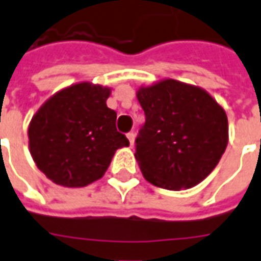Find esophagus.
<instances>
[{
    "label": "esophagus",
    "instance_id": "esophagus-1",
    "mask_svg": "<svg viewBox=\"0 0 261 261\" xmlns=\"http://www.w3.org/2000/svg\"><path fill=\"white\" fill-rule=\"evenodd\" d=\"M127 138H128V141H130V145L133 147V145H134V138H136V133H134V131H130V133L127 134Z\"/></svg>",
    "mask_w": 261,
    "mask_h": 261
}]
</instances>
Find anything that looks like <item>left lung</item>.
Returning a JSON list of instances; mask_svg holds the SVG:
<instances>
[{
    "mask_svg": "<svg viewBox=\"0 0 261 261\" xmlns=\"http://www.w3.org/2000/svg\"><path fill=\"white\" fill-rule=\"evenodd\" d=\"M145 124L136 140L144 178L169 191L188 189L212 172L229 141L223 107L202 87L164 79L137 90Z\"/></svg>",
    "mask_w": 261,
    "mask_h": 261,
    "instance_id": "left-lung-1",
    "label": "left lung"
}]
</instances>
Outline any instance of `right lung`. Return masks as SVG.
<instances>
[{
    "mask_svg": "<svg viewBox=\"0 0 261 261\" xmlns=\"http://www.w3.org/2000/svg\"><path fill=\"white\" fill-rule=\"evenodd\" d=\"M112 89L80 82L50 96L28 127L29 152L56 185L82 188L100 179L118 148L128 147L106 101Z\"/></svg>",
    "mask_w": 261,
    "mask_h": 261,
    "instance_id": "obj_1",
    "label": "right lung"
}]
</instances>
